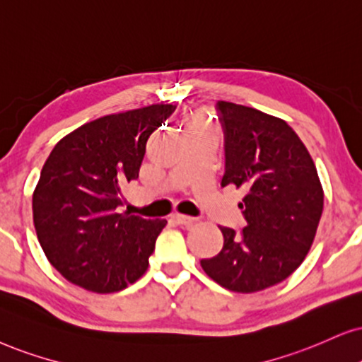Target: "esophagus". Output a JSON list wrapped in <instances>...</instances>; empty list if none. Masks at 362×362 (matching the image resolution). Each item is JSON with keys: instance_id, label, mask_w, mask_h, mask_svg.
Here are the masks:
<instances>
[{"instance_id": "1", "label": "esophagus", "mask_w": 362, "mask_h": 362, "mask_svg": "<svg viewBox=\"0 0 362 362\" xmlns=\"http://www.w3.org/2000/svg\"><path fill=\"white\" fill-rule=\"evenodd\" d=\"M173 221H175L177 223H180V226L189 227V226H192V223H195L197 218H194V217H189V215L175 214V215H173Z\"/></svg>"}]
</instances>
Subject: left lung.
Listing matches in <instances>:
<instances>
[{"label":"left lung","mask_w":362,"mask_h":362,"mask_svg":"<svg viewBox=\"0 0 362 362\" xmlns=\"http://www.w3.org/2000/svg\"><path fill=\"white\" fill-rule=\"evenodd\" d=\"M223 128L226 172L221 185L247 194L239 207L247 226L221 227L222 250L200 265L234 292H257L287 279L303 264L321 221L324 194L299 136L281 118L217 102Z\"/></svg>","instance_id":"1"}]
</instances>
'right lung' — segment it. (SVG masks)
I'll use <instances>...</instances> for the list:
<instances>
[{
	"label": "right lung",
	"instance_id": "right-lung-1",
	"mask_svg": "<svg viewBox=\"0 0 362 362\" xmlns=\"http://www.w3.org/2000/svg\"><path fill=\"white\" fill-rule=\"evenodd\" d=\"M175 110L150 105L85 123L54 145L33 194L40 245L66 281L110 294L144 276L165 218L123 205L120 187L139 178L148 136Z\"/></svg>",
	"mask_w": 362,
	"mask_h": 362
}]
</instances>
